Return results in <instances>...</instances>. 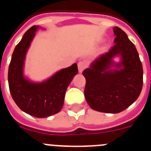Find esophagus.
<instances>
[{"mask_svg":"<svg viewBox=\"0 0 151 151\" xmlns=\"http://www.w3.org/2000/svg\"><path fill=\"white\" fill-rule=\"evenodd\" d=\"M78 69H79V72L82 73L83 71V70L86 68V63L83 61H80V62L78 63Z\"/></svg>","mask_w":151,"mask_h":151,"instance_id":"1","label":"esophagus"}]
</instances>
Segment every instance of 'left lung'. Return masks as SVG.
Here are the masks:
<instances>
[{"label": "left lung", "mask_w": 151, "mask_h": 151, "mask_svg": "<svg viewBox=\"0 0 151 151\" xmlns=\"http://www.w3.org/2000/svg\"><path fill=\"white\" fill-rule=\"evenodd\" d=\"M114 46L84 70L85 97L95 111L117 114L137 99L143 84V68L136 46L120 28L114 27ZM119 56L121 61L112 59Z\"/></svg>", "instance_id": "8db88e82"}]
</instances>
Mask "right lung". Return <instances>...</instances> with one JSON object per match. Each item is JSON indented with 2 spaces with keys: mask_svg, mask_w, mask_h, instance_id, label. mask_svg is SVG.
Here are the masks:
<instances>
[{
  "mask_svg": "<svg viewBox=\"0 0 151 151\" xmlns=\"http://www.w3.org/2000/svg\"><path fill=\"white\" fill-rule=\"evenodd\" d=\"M40 28L31 27L14 48L9 66L8 82L12 97L22 111L35 117L45 118L61 111L67 88L78 73V68L77 63H74L41 83L32 82L25 77L26 53Z\"/></svg>",
  "mask_w": 151,
  "mask_h": 151,
  "instance_id": "add662e5",
  "label": "right lung"
}]
</instances>
